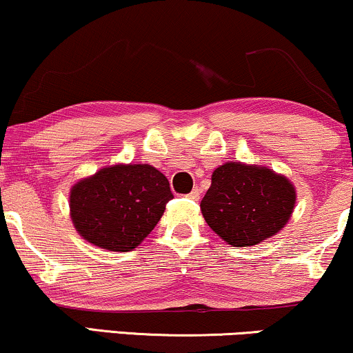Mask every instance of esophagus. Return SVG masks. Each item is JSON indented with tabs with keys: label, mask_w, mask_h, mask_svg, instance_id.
I'll list each match as a JSON object with an SVG mask.
<instances>
[{
	"label": "esophagus",
	"mask_w": 353,
	"mask_h": 353,
	"mask_svg": "<svg viewBox=\"0 0 353 353\" xmlns=\"http://www.w3.org/2000/svg\"><path fill=\"white\" fill-rule=\"evenodd\" d=\"M188 198H190V199H193V201H196V199H199V190H198V188H194V190L191 191V193L188 194Z\"/></svg>",
	"instance_id": "obj_1"
}]
</instances>
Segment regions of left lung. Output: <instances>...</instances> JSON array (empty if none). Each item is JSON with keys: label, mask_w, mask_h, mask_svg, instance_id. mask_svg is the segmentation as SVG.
Returning a JSON list of instances; mask_svg holds the SVG:
<instances>
[{"label": "left lung", "mask_w": 353, "mask_h": 353, "mask_svg": "<svg viewBox=\"0 0 353 353\" xmlns=\"http://www.w3.org/2000/svg\"><path fill=\"white\" fill-rule=\"evenodd\" d=\"M296 190L267 167L228 162L212 172L201 212L214 232L232 247H250L285 228L293 214Z\"/></svg>", "instance_id": "left-lung-1"}]
</instances>
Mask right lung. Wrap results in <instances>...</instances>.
I'll list each match as a JSON object with an SVG mask.
<instances>
[{"label":"right lung","instance_id":"add662e5","mask_svg":"<svg viewBox=\"0 0 353 353\" xmlns=\"http://www.w3.org/2000/svg\"><path fill=\"white\" fill-rule=\"evenodd\" d=\"M172 198L167 176L155 167L117 163L73 185L70 217L85 241L129 252L152 232Z\"/></svg>","mask_w":353,"mask_h":353}]
</instances>
